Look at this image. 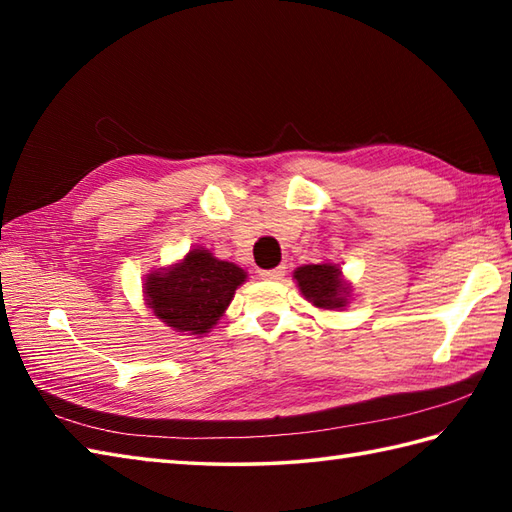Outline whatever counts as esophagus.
<instances>
[{
  "label": "esophagus",
  "instance_id": "1",
  "mask_svg": "<svg viewBox=\"0 0 512 512\" xmlns=\"http://www.w3.org/2000/svg\"><path fill=\"white\" fill-rule=\"evenodd\" d=\"M284 275H286V266H277L273 270H262V279H266V281H279Z\"/></svg>",
  "mask_w": 512,
  "mask_h": 512
}]
</instances>
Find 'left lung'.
Instances as JSON below:
<instances>
[{
	"label": "left lung",
	"instance_id": "8db88e82",
	"mask_svg": "<svg viewBox=\"0 0 512 512\" xmlns=\"http://www.w3.org/2000/svg\"><path fill=\"white\" fill-rule=\"evenodd\" d=\"M292 279L297 281L303 299L319 310H345L352 299V284L334 262L299 266Z\"/></svg>",
	"mask_w": 512,
	"mask_h": 512
}]
</instances>
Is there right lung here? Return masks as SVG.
<instances>
[{"mask_svg": "<svg viewBox=\"0 0 512 512\" xmlns=\"http://www.w3.org/2000/svg\"><path fill=\"white\" fill-rule=\"evenodd\" d=\"M246 279L244 268L198 246L176 264L149 270L143 284L145 306L167 328L198 339L224 317L235 290Z\"/></svg>", "mask_w": 512, "mask_h": 512, "instance_id": "1", "label": "right lung"}]
</instances>
